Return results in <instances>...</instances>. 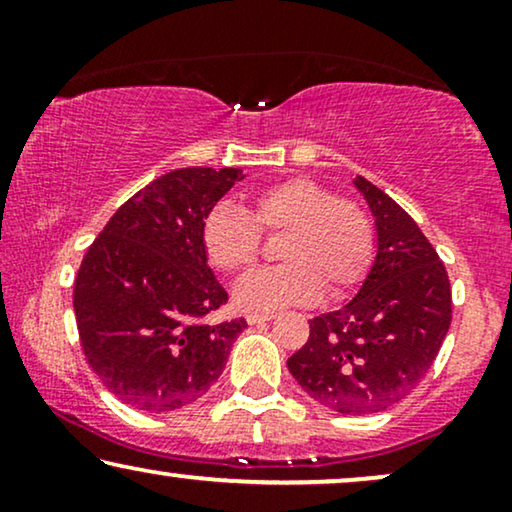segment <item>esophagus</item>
I'll return each instance as SVG.
<instances>
[{
	"label": "esophagus",
	"instance_id": "obj_1",
	"mask_svg": "<svg viewBox=\"0 0 512 512\" xmlns=\"http://www.w3.org/2000/svg\"><path fill=\"white\" fill-rule=\"evenodd\" d=\"M275 314H258V312H249L247 314V324L249 326H256V324H265V321H270Z\"/></svg>",
	"mask_w": 512,
	"mask_h": 512
}]
</instances>
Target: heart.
<instances>
[{
    "label": "heart",
    "mask_w": 512,
    "mask_h": 512,
    "mask_svg": "<svg viewBox=\"0 0 512 512\" xmlns=\"http://www.w3.org/2000/svg\"><path fill=\"white\" fill-rule=\"evenodd\" d=\"M261 230L286 233L279 258L284 265L258 268L233 291L244 312H275L342 293L366 272L373 256V223L363 207L335 198L312 179H286L251 198V214L221 202L202 223V244L214 268L240 272L261 251Z\"/></svg>",
    "instance_id": "obj_1"
}]
</instances>
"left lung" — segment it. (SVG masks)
I'll list each match as a JSON object with an SVG mask.
<instances>
[{
	"label": "left lung",
	"instance_id": "1",
	"mask_svg": "<svg viewBox=\"0 0 512 512\" xmlns=\"http://www.w3.org/2000/svg\"><path fill=\"white\" fill-rule=\"evenodd\" d=\"M352 181L375 219V261L347 305L310 321V338L286 366L317 403L373 415L429 373L452 321V291L412 216L368 179Z\"/></svg>",
	"mask_w": 512,
	"mask_h": 512
}]
</instances>
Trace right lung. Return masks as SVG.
<instances>
[{
    "mask_svg": "<svg viewBox=\"0 0 512 512\" xmlns=\"http://www.w3.org/2000/svg\"><path fill=\"white\" fill-rule=\"evenodd\" d=\"M244 174L184 167L132 195L83 256L74 314L83 354L116 398L170 412L219 380L247 321L200 319L228 300L207 265L202 223Z\"/></svg>",
    "mask_w": 512,
    "mask_h": 512,
    "instance_id": "add662e5",
    "label": "right lung"
}]
</instances>
